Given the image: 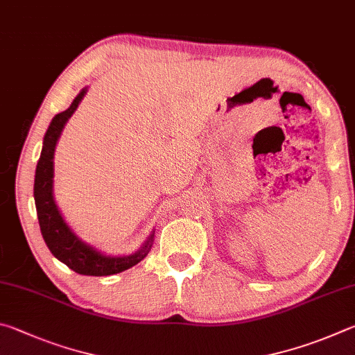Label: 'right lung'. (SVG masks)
I'll return each mask as SVG.
<instances>
[{
  "instance_id": "add662e5",
  "label": "right lung",
  "mask_w": 355,
  "mask_h": 355,
  "mask_svg": "<svg viewBox=\"0 0 355 355\" xmlns=\"http://www.w3.org/2000/svg\"><path fill=\"white\" fill-rule=\"evenodd\" d=\"M85 95V89L74 98L70 107L65 112L53 118L51 124L43 139L42 154L37 164L35 181H34V200L37 207V216H39L40 231L49 251L55 259L64 262L68 268L85 276H110L130 268L146 257L151 250L153 235L146 241V245L139 252L126 257H110L103 256L101 252L87 246L80 241L76 235L71 232L67 223L62 218L58 206L53 198V176H54V148L58 143L62 129H64L68 118L78 109V104Z\"/></svg>"
}]
</instances>
